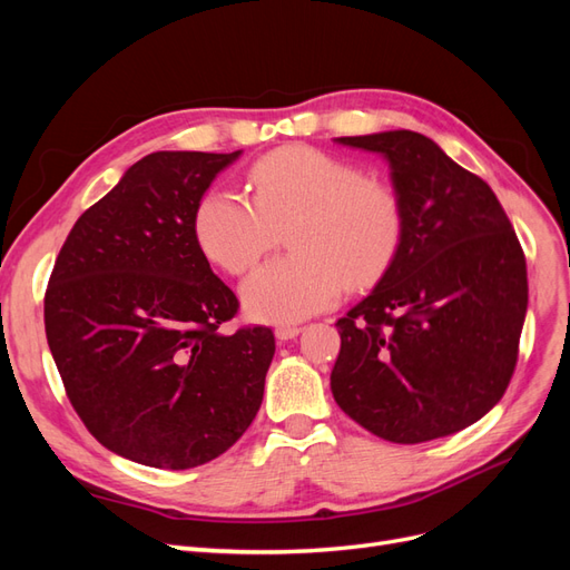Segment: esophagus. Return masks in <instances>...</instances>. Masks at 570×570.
Returning <instances> with one entry per match:
<instances>
[{
	"instance_id": "34e87169",
	"label": "esophagus",
	"mask_w": 570,
	"mask_h": 570,
	"mask_svg": "<svg viewBox=\"0 0 570 570\" xmlns=\"http://www.w3.org/2000/svg\"><path fill=\"white\" fill-rule=\"evenodd\" d=\"M299 333H302L299 325H278V327H275V337H278V340H292V337H297Z\"/></svg>"
}]
</instances>
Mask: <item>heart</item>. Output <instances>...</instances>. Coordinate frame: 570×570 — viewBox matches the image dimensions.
<instances>
[{
  "label": "heart",
  "instance_id": "obj_1",
  "mask_svg": "<svg viewBox=\"0 0 570 570\" xmlns=\"http://www.w3.org/2000/svg\"><path fill=\"white\" fill-rule=\"evenodd\" d=\"M252 197L214 187L197 206L204 254L233 275L281 243L289 254L256 268L243 285L252 318L295 323L331 308L344 289L381 278L400 252L404 206L396 189L333 154L285 147L258 159Z\"/></svg>",
  "mask_w": 570,
  "mask_h": 570
}]
</instances>
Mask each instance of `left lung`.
Returning <instances> with one entry per match:
<instances>
[{"label": "left lung", "instance_id": "1", "mask_svg": "<svg viewBox=\"0 0 570 570\" xmlns=\"http://www.w3.org/2000/svg\"><path fill=\"white\" fill-rule=\"evenodd\" d=\"M390 161L404 237L381 283L335 325L337 406L368 433L419 444L502 400L528 308L525 254L492 187L413 130L337 137Z\"/></svg>", "mask_w": 570, "mask_h": 570}]
</instances>
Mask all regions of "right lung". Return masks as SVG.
Listing matches in <instances>:
<instances>
[{
	"instance_id": "right-lung-1",
	"label": "right lung",
	"mask_w": 570,
	"mask_h": 570,
	"mask_svg": "<svg viewBox=\"0 0 570 570\" xmlns=\"http://www.w3.org/2000/svg\"><path fill=\"white\" fill-rule=\"evenodd\" d=\"M239 151H154L68 233L45 292V333L68 400L118 456L185 471L243 438L275 337L223 331L239 302L197 243L206 187Z\"/></svg>"
}]
</instances>
